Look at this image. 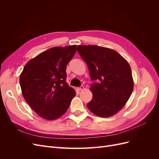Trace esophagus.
I'll return each mask as SVG.
<instances>
[{
  "label": "esophagus",
  "instance_id": "esophagus-1",
  "mask_svg": "<svg viewBox=\"0 0 159 159\" xmlns=\"http://www.w3.org/2000/svg\"><path fill=\"white\" fill-rule=\"evenodd\" d=\"M84 89V86H83V85L80 86V87L77 88V89L79 90V91H80V90H82V89Z\"/></svg>",
  "mask_w": 159,
  "mask_h": 159
}]
</instances>
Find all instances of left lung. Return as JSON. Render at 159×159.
I'll return each mask as SVG.
<instances>
[{"mask_svg":"<svg viewBox=\"0 0 159 159\" xmlns=\"http://www.w3.org/2000/svg\"><path fill=\"white\" fill-rule=\"evenodd\" d=\"M77 51L86 62L93 98L87 104L95 115L108 117L121 109L133 89L132 71L128 62L113 50L96 45H80Z\"/></svg>","mask_w":159,"mask_h":159,"instance_id":"obj_1","label":"left lung"}]
</instances>
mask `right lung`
<instances>
[{
	"mask_svg": "<svg viewBox=\"0 0 159 159\" xmlns=\"http://www.w3.org/2000/svg\"><path fill=\"white\" fill-rule=\"evenodd\" d=\"M76 45L54 47L40 53L25 65L20 76L24 98L39 116L54 120L63 115L75 95L66 83V66Z\"/></svg>",
	"mask_w": 159,
	"mask_h": 159,
	"instance_id": "right-lung-1",
	"label": "right lung"
}]
</instances>
